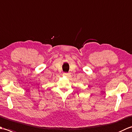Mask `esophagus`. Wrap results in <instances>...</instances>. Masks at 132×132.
Instances as JSON below:
<instances>
[{
	"label": "esophagus",
	"mask_w": 132,
	"mask_h": 132,
	"mask_svg": "<svg viewBox=\"0 0 132 132\" xmlns=\"http://www.w3.org/2000/svg\"><path fill=\"white\" fill-rule=\"evenodd\" d=\"M63 75H64V76H68L69 74H68V73H63Z\"/></svg>",
	"instance_id": "esophagus-1"
}]
</instances>
